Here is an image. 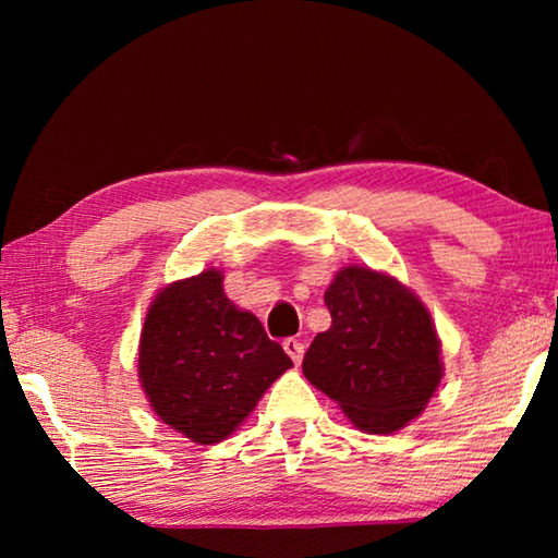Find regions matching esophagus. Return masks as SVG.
<instances>
[{
    "label": "esophagus",
    "instance_id": "esophagus-1",
    "mask_svg": "<svg viewBox=\"0 0 558 558\" xmlns=\"http://www.w3.org/2000/svg\"><path fill=\"white\" fill-rule=\"evenodd\" d=\"M282 349H286L288 356H290L295 364H300L302 356H305V344H302L300 339H295V337H288L286 342H282Z\"/></svg>",
    "mask_w": 558,
    "mask_h": 558
}]
</instances>
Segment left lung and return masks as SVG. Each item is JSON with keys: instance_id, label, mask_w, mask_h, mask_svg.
I'll return each mask as SVG.
<instances>
[{"instance_id": "1", "label": "left lung", "mask_w": 558, "mask_h": 558, "mask_svg": "<svg viewBox=\"0 0 558 558\" xmlns=\"http://www.w3.org/2000/svg\"><path fill=\"white\" fill-rule=\"evenodd\" d=\"M332 327L310 344L302 372L366 433H393L426 409L442 364L436 327L399 280L349 266L325 292Z\"/></svg>"}]
</instances>
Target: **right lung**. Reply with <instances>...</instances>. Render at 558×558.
<instances>
[{
    "label": "right lung",
    "mask_w": 558,
    "mask_h": 558,
    "mask_svg": "<svg viewBox=\"0 0 558 558\" xmlns=\"http://www.w3.org/2000/svg\"><path fill=\"white\" fill-rule=\"evenodd\" d=\"M219 270L172 282L149 307L140 381L167 426L202 446L231 436L290 356L260 319L233 307Z\"/></svg>",
    "instance_id": "1"
}]
</instances>
